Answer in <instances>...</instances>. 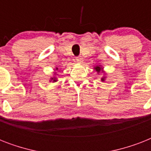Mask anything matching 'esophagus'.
Instances as JSON below:
<instances>
[{
    "label": "esophagus",
    "mask_w": 151,
    "mask_h": 151,
    "mask_svg": "<svg viewBox=\"0 0 151 151\" xmlns=\"http://www.w3.org/2000/svg\"><path fill=\"white\" fill-rule=\"evenodd\" d=\"M76 60H77V62H78V63H82V62H83L82 57H81V56L77 57V58H76Z\"/></svg>",
    "instance_id": "esophagus-1"
}]
</instances>
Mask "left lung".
<instances>
[{
  "label": "left lung",
  "instance_id": "1",
  "mask_svg": "<svg viewBox=\"0 0 151 151\" xmlns=\"http://www.w3.org/2000/svg\"><path fill=\"white\" fill-rule=\"evenodd\" d=\"M95 69H96V70L97 71V72H98V73H99V71L101 70V68L100 67H99V66H96V67H95ZM104 80H105V78H102V81H104Z\"/></svg>",
  "mask_w": 151,
  "mask_h": 151
}]
</instances>
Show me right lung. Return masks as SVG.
Segmentation results:
<instances>
[{"instance_id":"right-lung-1","label":"right lung","mask_w":151,"mask_h":151,"mask_svg":"<svg viewBox=\"0 0 151 151\" xmlns=\"http://www.w3.org/2000/svg\"><path fill=\"white\" fill-rule=\"evenodd\" d=\"M56 70H58V68H56ZM50 81H53V82H55V81H56V78H55V77H53V78H51V80Z\"/></svg>"}]
</instances>
